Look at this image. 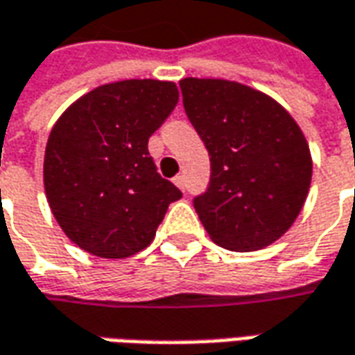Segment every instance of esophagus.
<instances>
[{
	"instance_id": "esophagus-1",
	"label": "esophagus",
	"mask_w": 355,
	"mask_h": 355,
	"mask_svg": "<svg viewBox=\"0 0 355 355\" xmlns=\"http://www.w3.org/2000/svg\"><path fill=\"white\" fill-rule=\"evenodd\" d=\"M173 182H175V184H177L180 190H184V187H187V184H184V177H182V175H177V177L173 178Z\"/></svg>"
}]
</instances>
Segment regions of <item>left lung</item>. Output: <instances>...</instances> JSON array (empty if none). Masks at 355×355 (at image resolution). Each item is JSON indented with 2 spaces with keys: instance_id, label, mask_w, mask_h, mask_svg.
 Instances as JSON below:
<instances>
[{
  "instance_id": "left-lung-1",
  "label": "left lung",
  "mask_w": 355,
  "mask_h": 355,
  "mask_svg": "<svg viewBox=\"0 0 355 355\" xmlns=\"http://www.w3.org/2000/svg\"><path fill=\"white\" fill-rule=\"evenodd\" d=\"M190 123L210 155V184L194 198L214 243L255 251L281 238L311 189L309 143L267 94L218 78L180 80Z\"/></svg>"
}]
</instances>
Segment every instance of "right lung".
Wrapping results in <instances>:
<instances>
[{
    "instance_id": "obj_1",
    "label": "right lung",
    "mask_w": 355,
    "mask_h": 355,
    "mask_svg": "<svg viewBox=\"0 0 355 355\" xmlns=\"http://www.w3.org/2000/svg\"><path fill=\"white\" fill-rule=\"evenodd\" d=\"M177 102L175 82L121 80L84 94L58 117L44 151V192L78 248L125 259L153 241L182 192L157 173L147 143Z\"/></svg>"
}]
</instances>
